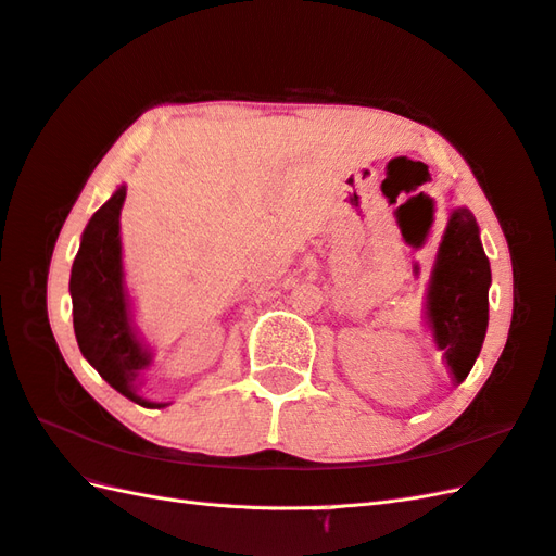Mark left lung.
<instances>
[{
  "label": "left lung",
  "mask_w": 556,
  "mask_h": 556,
  "mask_svg": "<svg viewBox=\"0 0 556 556\" xmlns=\"http://www.w3.org/2000/svg\"><path fill=\"white\" fill-rule=\"evenodd\" d=\"M490 281L479 223L469 208L457 205L438 247L424 303V319L455 386L469 377L483 348Z\"/></svg>",
  "instance_id": "8db88e82"
}]
</instances>
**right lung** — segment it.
Returning a JSON list of instances; mask_svg holds the SVG:
<instances>
[{"label": "right lung", "instance_id": "add662e5", "mask_svg": "<svg viewBox=\"0 0 556 556\" xmlns=\"http://www.w3.org/2000/svg\"><path fill=\"white\" fill-rule=\"evenodd\" d=\"M127 187L121 185L113 197L89 217L80 249L71 269L73 329L80 353L101 379L141 407H167L139 393L141 374L153 353L135 325L132 299L125 287L121 211Z\"/></svg>", "mask_w": 556, "mask_h": 556}]
</instances>
